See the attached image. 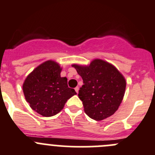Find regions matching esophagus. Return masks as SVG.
Here are the masks:
<instances>
[{
	"label": "esophagus",
	"instance_id": "obj_1",
	"mask_svg": "<svg viewBox=\"0 0 155 155\" xmlns=\"http://www.w3.org/2000/svg\"><path fill=\"white\" fill-rule=\"evenodd\" d=\"M74 90H75V91H76L77 93H78V91H79V87H76L74 88Z\"/></svg>",
	"mask_w": 155,
	"mask_h": 155
}]
</instances>
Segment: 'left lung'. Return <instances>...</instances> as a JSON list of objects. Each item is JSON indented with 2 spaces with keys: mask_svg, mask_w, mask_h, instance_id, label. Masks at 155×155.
<instances>
[{
  "mask_svg": "<svg viewBox=\"0 0 155 155\" xmlns=\"http://www.w3.org/2000/svg\"><path fill=\"white\" fill-rule=\"evenodd\" d=\"M72 66L83 79L78 97L86 114L97 121L114 114L122 103L126 86L120 72L101 59L94 60L89 66Z\"/></svg>",
  "mask_w": 155,
  "mask_h": 155,
  "instance_id": "obj_1",
  "label": "left lung"
}]
</instances>
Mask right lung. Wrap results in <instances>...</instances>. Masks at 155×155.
I'll list each match as a JSON object with an SVG mask.
<instances>
[{"label":"right lung","instance_id":"1","mask_svg":"<svg viewBox=\"0 0 155 155\" xmlns=\"http://www.w3.org/2000/svg\"><path fill=\"white\" fill-rule=\"evenodd\" d=\"M61 68L53 61L42 63L32 71L23 85V94L31 108L48 117L56 115L64 107L75 91L68 86V79L61 78Z\"/></svg>","mask_w":155,"mask_h":155}]
</instances>
